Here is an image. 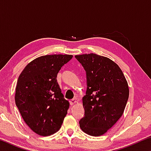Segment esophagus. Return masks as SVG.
<instances>
[{
    "label": "esophagus",
    "instance_id": "obj_1",
    "mask_svg": "<svg viewBox=\"0 0 151 151\" xmlns=\"http://www.w3.org/2000/svg\"><path fill=\"white\" fill-rule=\"evenodd\" d=\"M76 101L75 100V99H72V100L70 101V105H73V104H75L76 103Z\"/></svg>",
    "mask_w": 151,
    "mask_h": 151
}]
</instances>
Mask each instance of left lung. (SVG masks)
<instances>
[{"label": "left lung", "mask_w": 151, "mask_h": 151, "mask_svg": "<svg viewBox=\"0 0 151 151\" xmlns=\"http://www.w3.org/2000/svg\"><path fill=\"white\" fill-rule=\"evenodd\" d=\"M85 68L87 89L83 98L85 116L79 121L82 131L91 136L104 134L121 118L129 88L119 65L94 53L76 55Z\"/></svg>", "instance_id": "8db88e82"}]
</instances>
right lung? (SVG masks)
Segmentation results:
<instances>
[{
    "instance_id": "add662e5",
    "label": "right lung",
    "mask_w": 151,
    "mask_h": 151,
    "mask_svg": "<svg viewBox=\"0 0 151 151\" xmlns=\"http://www.w3.org/2000/svg\"><path fill=\"white\" fill-rule=\"evenodd\" d=\"M73 55H48L33 60L18 78L15 103L32 131L49 136L60 129L69 108L57 83V74Z\"/></svg>"
}]
</instances>
